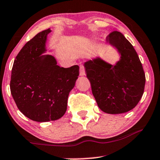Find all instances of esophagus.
Instances as JSON below:
<instances>
[{
    "instance_id": "34e87169",
    "label": "esophagus",
    "mask_w": 160,
    "mask_h": 160,
    "mask_svg": "<svg viewBox=\"0 0 160 160\" xmlns=\"http://www.w3.org/2000/svg\"><path fill=\"white\" fill-rule=\"evenodd\" d=\"M85 75V69L83 65H80V76H84Z\"/></svg>"
}]
</instances>
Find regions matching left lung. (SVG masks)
Returning <instances> with one entry per match:
<instances>
[{"mask_svg":"<svg viewBox=\"0 0 160 160\" xmlns=\"http://www.w3.org/2000/svg\"><path fill=\"white\" fill-rule=\"evenodd\" d=\"M107 42L119 52L114 65L97 57L84 63L99 108L108 114H122L137 106L144 93L145 74L138 54L121 32L113 31Z\"/></svg>","mask_w":160,"mask_h":160,"instance_id":"1","label":"left lung"}]
</instances>
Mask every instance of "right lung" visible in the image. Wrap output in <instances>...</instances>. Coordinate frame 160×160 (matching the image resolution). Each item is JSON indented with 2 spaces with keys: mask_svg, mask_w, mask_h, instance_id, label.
I'll return each mask as SVG.
<instances>
[{
  "mask_svg": "<svg viewBox=\"0 0 160 160\" xmlns=\"http://www.w3.org/2000/svg\"><path fill=\"white\" fill-rule=\"evenodd\" d=\"M50 28L39 32L17 54L11 73L10 91L24 116L37 122L56 121L67 108L69 93L79 75V67L63 68L46 53Z\"/></svg>",
  "mask_w": 160,
  "mask_h": 160,
  "instance_id": "right-lung-1",
  "label": "right lung"
}]
</instances>
